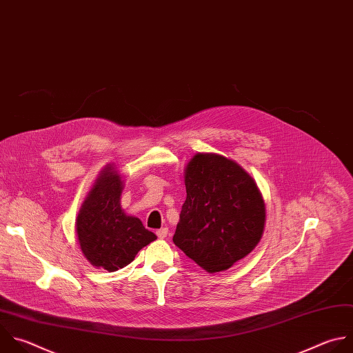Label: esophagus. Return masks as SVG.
<instances>
[{
	"label": "esophagus",
	"mask_w": 353,
	"mask_h": 353,
	"mask_svg": "<svg viewBox=\"0 0 353 353\" xmlns=\"http://www.w3.org/2000/svg\"><path fill=\"white\" fill-rule=\"evenodd\" d=\"M168 232H169V228H168V227H163V228H159V230L157 231V236H158L159 239H165V237L168 236Z\"/></svg>",
	"instance_id": "obj_1"
}]
</instances>
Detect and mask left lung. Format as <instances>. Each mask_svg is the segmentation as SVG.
Listing matches in <instances>:
<instances>
[{"mask_svg":"<svg viewBox=\"0 0 353 353\" xmlns=\"http://www.w3.org/2000/svg\"><path fill=\"white\" fill-rule=\"evenodd\" d=\"M187 198L173 243L209 273L231 268L259 243L265 202L254 179L236 162L198 154L185 169Z\"/></svg>","mask_w":353,"mask_h":353,"instance_id":"1","label":"left lung"}]
</instances>
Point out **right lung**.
Listing matches in <instances>:
<instances>
[{
    "instance_id": "right-lung-1",
    "label": "right lung",
    "mask_w": 353,
    "mask_h": 353,
    "mask_svg": "<svg viewBox=\"0 0 353 353\" xmlns=\"http://www.w3.org/2000/svg\"><path fill=\"white\" fill-rule=\"evenodd\" d=\"M122 179L106 168L97 180L76 220L80 248L92 266L116 272L132 263L137 252L157 240L141 220L121 206Z\"/></svg>"
}]
</instances>
